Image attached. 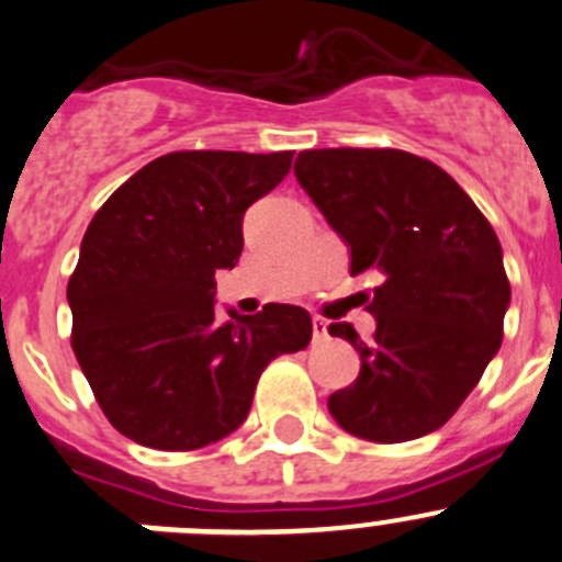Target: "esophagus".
I'll return each mask as SVG.
<instances>
[{
  "instance_id": "34e87169",
  "label": "esophagus",
  "mask_w": 562,
  "mask_h": 562,
  "mask_svg": "<svg viewBox=\"0 0 562 562\" xmlns=\"http://www.w3.org/2000/svg\"><path fill=\"white\" fill-rule=\"evenodd\" d=\"M329 337L324 318H313V342H324Z\"/></svg>"
}]
</instances>
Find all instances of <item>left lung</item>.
Returning a JSON list of instances; mask_svg holds the SVG:
<instances>
[{"mask_svg":"<svg viewBox=\"0 0 562 562\" xmlns=\"http://www.w3.org/2000/svg\"><path fill=\"white\" fill-rule=\"evenodd\" d=\"M293 172L346 241L351 274H384L368 304L373 340L329 324L362 362L329 414L368 442L437 431L503 342L510 285L497 233L442 167L406 150H304Z\"/></svg>","mask_w":562,"mask_h":562,"instance_id":"8db88e82","label":"left lung"}]
</instances>
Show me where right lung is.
<instances>
[{
  "label": "right lung",
  "mask_w": 562,
  "mask_h": 562,
  "mask_svg": "<svg viewBox=\"0 0 562 562\" xmlns=\"http://www.w3.org/2000/svg\"><path fill=\"white\" fill-rule=\"evenodd\" d=\"M291 150H181L134 172L101 205L68 280L74 353L106 419L154 450H198L247 419L266 364L302 351L310 313L266 304L216 318L220 269L244 249L249 205Z\"/></svg>",
  "instance_id": "1"
}]
</instances>
